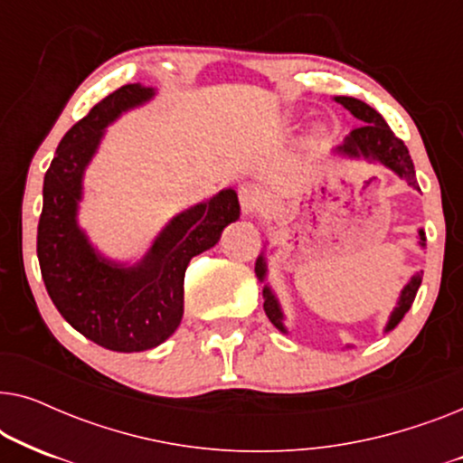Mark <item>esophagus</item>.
<instances>
[{"mask_svg": "<svg viewBox=\"0 0 463 463\" xmlns=\"http://www.w3.org/2000/svg\"><path fill=\"white\" fill-rule=\"evenodd\" d=\"M240 204H242V211L244 214H257L259 208L263 204V194L261 189L257 185H252V183H244L242 187H240Z\"/></svg>", "mask_w": 463, "mask_h": 463, "instance_id": "obj_1", "label": "esophagus"}]
</instances>
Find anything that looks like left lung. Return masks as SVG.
<instances>
[{
	"mask_svg": "<svg viewBox=\"0 0 463 463\" xmlns=\"http://www.w3.org/2000/svg\"><path fill=\"white\" fill-rule=\"evenodd\" d=\"M333 100L335 103L344 105L354 118L363 122L358 128H354L350 135L344 138V143H339L337 147H333V154L341 157H350V160H366L371 164H382V166L401 176L402 181H407L409 187L420 189L415 179V166L409 156L407 145H404L401 138L392 132L388 122L382 118V113H377L373 107L354 97H333ZM417 238H420V242L417 244H420L421 249H426V232L420 230ZM255 274L259 278V282H263L265 314H268L271 325H274L278 331L288 335L287 325H284L282 306L280 301H278L274 288H271L268 282V259H265V252H261V255L257 257ZM421 278H423V271H417V274L411 276V280L404 284L401 295H398L396 306L392 309L388 322H385L383 333L394 331L398 322L404 318V314H407L411 306H413L417 290H420ZM345 347H352V345H345Z\"/></svg>",
	"mask_w": 463,
	"mask_h": 463,
	"instance_id": "8db88e82",
	"label": "left lung"
}]
</instances>
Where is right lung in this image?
Returning <instances> with one entry per match:
<instances>
[{
  "label": "right lung",
  "instance_id": "obj_1",
  "mask_svg": "<svg viewBox=\"0 0 463 463\" xmlns=\"http://www.w3.org/2000/svg\"><path fill=\"white\" fill-rule=\"evenodd\" d=\"M156 97V88L126 84L62 137L43 176L37 259L50 299L75 331L113 352H145L181 325L183 280L192 257L213 249L240 219L236 189L175 214L135 263L113 261L80 225L84 176L107 126Z\"/></svg>",
  "mask_w": 463,
  "mask_h": 463
}]
</instances>
